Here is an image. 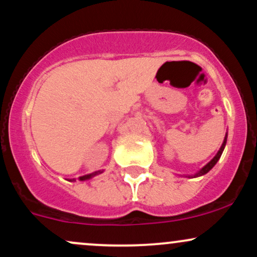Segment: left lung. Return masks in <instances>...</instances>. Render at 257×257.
I'll list each match as a JSON object with an SVG mask.
<instances>
[{"instance_id": "8db88e82", "label": "left lung", "mask_w": 257, "mask_h": 257, "mask_svg": "<svg viewBox=\"0 0 257 257\" xmlns=\"http://www.w3.org/2000/svg\"><path fill=\"white\" fill-rule=\"evenodd\" d=\"M226 141H227V134H226V137H225V140H223L222 145H221V147H220V150H219V151H217L216 155H215V157H214L213 159H211V161L209 162L208 164H205V166L203 167L202 169L199 170V172H197V173L194 174V175H192V176H188V178H198V176H202V175H204V174H206L208 172H210V170L213 169V167L215 166V164L217 163V161H219V159H220L221 155H222L223 149H225V146H226Z\"/></svg>"}]
</instances>
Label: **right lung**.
<instances>
[{
  "mask_svg": "<svg viewBox=\"0 0 257 257\" xmlns=\"http://www.w3.org/2000/svg\"><path fill=\"white\" fill-rule=\"evenodd\" d=\"M102 172H95V173H91V174H88V175H83V176H81V178H79V180H81V181H85V180H89V179H91V178H94V176L95 175H98V174H101ZM69 181H76L75 179H71V180H69Z\"/></svg>",
  "mask_w": 257,
  "mask_h": 257,
  "instance_id": "obj_1",
  "label": "right lung"
}]
</instances>
